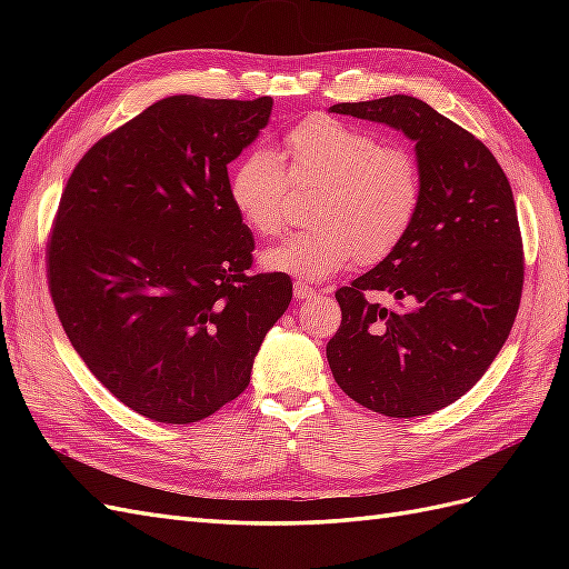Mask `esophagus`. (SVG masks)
Returning a JSON list of instances; mask_svg holds the SVG:
<instances>
[{"label": "esophagus", "instance_id": "esophagus-1", "mask_svg": "<svg viewBox=\"0 0 569 569\" xmlns=\"http://www.w3.org/2000/svg\"><path fill=\"white\" fill-rule=\"evenodd\" d=\"M295 297L299 299V301H303V299H311V297H316V289L311 287V284H306V282H295Z\"/></svg>", "mask_w": 569, "mask_h": 569}]
</instances>
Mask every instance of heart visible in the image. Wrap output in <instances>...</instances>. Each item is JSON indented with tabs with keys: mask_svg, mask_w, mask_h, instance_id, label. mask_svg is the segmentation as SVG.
Here are the masks:
<instances>
[{
	"mask_svg": "<svg viewBox=\"0 0 569 569\" xmlns=\"http://www.w3.org/2000/svg\"><path fill=\"white\" fill-rule=\"evenodd\" d=\"M287 182L316 187L308 209L316 228L284 237L261 253L272 272L318 282L358 256L375 263L408 234L422 201L420 166L410 151L385 147L375 134L330 116L291 128L278 149H253L230 176V201L261 237L284 228Z\"/></svg>",
	"mask_w": 569,
	"mask_h": 569,
	"instance_id": "b5f03b06",
	"label": "heart"
}]
</instances>
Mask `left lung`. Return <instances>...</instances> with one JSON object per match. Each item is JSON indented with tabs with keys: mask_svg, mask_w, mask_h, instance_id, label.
I'll return each instance as SVG.
<instances>
[{
	"mask_svg": "<svg viewBox=\"0 0 569 569\" xmlns=\"http://www.w3.org/2000/svg\"><path fill=\"white\" fill-rule=\"evenodd\" d=\"M330 113L416 142L422 201L401 244L335 295L341 325L327 360L356 403L389 418L429 416L479 382L518 316L525 258L512 189L493 153L422 99L393 94ZM368 290H387L400 308L372 305Z\"/></svg>",
	"mask_w": 569,
	"mask_h": 569,
	"instance_id": "1",
	"label": "left lung"
}]
</instances>
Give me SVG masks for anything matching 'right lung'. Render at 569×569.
<instances>
[{
    "label": "right lung",
    "mask_w": 569,
    "mask_h": 569,
    "mask_svg": "<svg viewBox=\"0 0 569 569\" xmlns=\"http://www.w3.org/2000/svg\"><path fill=\"white\" fill-rule=\"evenodd\" d=\"M270 111V97H166L101 137L61 194L51 301L84 366L149 420L237 399L291 301L289 274L249 272L253 234L228 192Z\"/></svg>",
    "instance_id": "add662e5"
}]
</instances>
